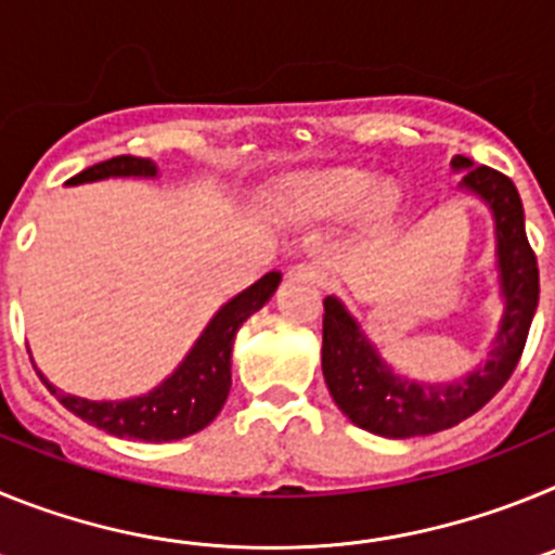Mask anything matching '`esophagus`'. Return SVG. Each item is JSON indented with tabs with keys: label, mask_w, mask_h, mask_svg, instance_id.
I'll use <instances>...</instances> for the list:
<instances>
[{
	"label": "esophagus",
	"mask_w": 555,
	"mask_h": 555,
	"mask_svg": "<svg viewBox=\"0 0 555 555\" xmlns=\"http://www.w3.org/2000/svg\"><path fill=\"white\" fill-rule=\"evenodd\" d=\"M294 278H302V281H311V283H325L327 274L325 269L317 267V263H297V267L292 269Z\"/></svg>",
	"instance_id": "esophagus-1"
}]
</instances>
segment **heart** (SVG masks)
Segmentation results:
<instances>
[{
    "label": "heart",
    "mask_w": 555,
    "mask_h": 555,
    "mask_svg": "<svg viewBox=\"0 0 555 555\" xmlns=\"http://www.w3.org/2000/svg\"><path fill=\"white\" fill-rule=\"evenodd\" d=\"M288 208L300 214H347L364 205L372 219H384L397 203V191L391 185H375L370 171L361 169H331L297 178L283 189Z\"/></svg>",
    "instance_id": "b5f03b06"
}]
</instances>
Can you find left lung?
Segmentation results:
<instances>
[{"label":"left lung","instance_id":"8db88e82","mask_svg":"<svg viewBox=\"0 0 555 555\" xmlns=\"http://www.w3.org/2000/svg\"><path fill=\"white\" fill-rule=\"evenodd\" d=\"M453 169L464 171L459 189L483 199L494 219V255L506 311L487 364L453 384H423L400 377L380 358L341 300L325 297L322 375L327 389L341 414L350 416V423L386 439L436 434L483 409L512 377L537 313V255L528 244L526 214L517 189L506 175L489 166H475L464 155H455Z\"/></svg>","mask_w":555,"mask_h":555}]
</instances>
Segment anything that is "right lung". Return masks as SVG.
I'll list each match as a JSON object with an SVG mask.
<instances>
[{
	"mask_svg": "<svg viewBox=\"0 0 555 555\" xmlns=\"http://www.w3.org/2000/svg\"><path fill=\"white\" fill-rule=\"evenodd\" d=\"M158 166L150 158L135 155H116L111 160L88 166L86 171L75 175L68 185L94 183L105 178H155ZM281 283V272H267L258 283L235 294L233 300L224 302L217 317L208 322L203 336L194 341L183 364L166 377L164 384L152 391L130 400H86L52 386L47 377L41 380L47 389L66 405L68 411L88 425L105 430L119 439H139V442H175L185 436L197 434L205 425L217 420L230 391V352H233L235 331L253 317L258 308L269 302Z\"/></svg>",
	"mask_w": 555,
	"mask_h": 555,
	"instance_id": "right-lung-1",
	"label": "right lung"
}]
</instances>
